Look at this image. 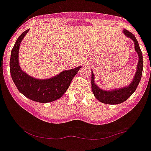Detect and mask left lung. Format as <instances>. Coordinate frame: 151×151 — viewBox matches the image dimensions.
<instances>
[{"mask_svg": "<svg viewBox=\"0 0 151 151\" xmlns=\"http://www.w3.org/2000/svg\"><path fill=\"white\" fill-rule=\"evenodd\" d=\"M123 33L125 34V36L132 39L133 41L134 42L135 50L137 52L139 56V62L137 67V72H136L135 76H134V80H132V83L128 86H125V87L122 88L114 89V90L112 91H106L102 90L95 84L94 75H93V71H91L92 91H93L95 97L102 103L109 104V105H117V104L125 102L135 91L139 83L140 80H141L143 69V59L142 53L141 49L139 48V43L137 39H136L135 36L131 32L126 30V29H124Z\"/></svg>", "mask_w": 151, "mask_h": 151, "instance_id": "1", "label": "left lung"}]
</instances>
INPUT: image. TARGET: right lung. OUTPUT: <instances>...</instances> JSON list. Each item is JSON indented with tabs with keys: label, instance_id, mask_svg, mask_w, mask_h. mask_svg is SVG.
Wrapping results in <instances>:
<instances>
[{
	"label": "right lung",
	"instance_id": "obj_1",
	"mask_svg": "<svg viewBox=\"0 0 151 151\" xmlns=\"http://www.w3.org/2000/svg\"><path fill=\"white\" fill-rule=\"evenodd\" d=\"M29 30L19 36L12 49L9 63L12 79L19 91L29 99L41 103L52 102L60 99L65 93L81 66L65 70L55 77L46 80H39L28 75L20 68L18 54L20 43Z\"/></svg>",
	"mask_w": 151,
	"mask_h": 151
}]
</instances>
